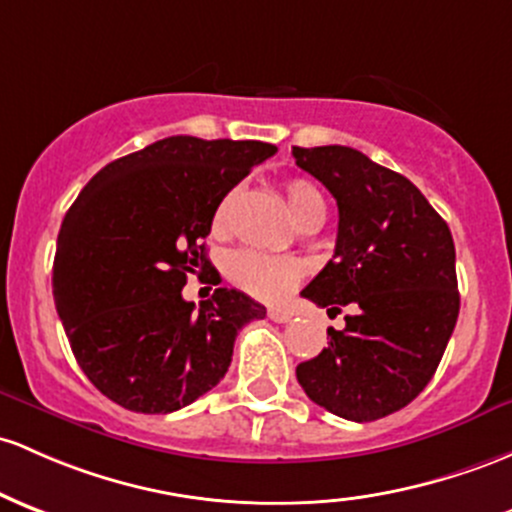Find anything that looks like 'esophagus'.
<instances>
[{
	"mask_svg": "<svg viewBox=\"0 0 512 512\" xmlns=\"http://www.w3.org/2000/svg\"><path fill=\"white\" fill-rule=\"evenodd\" d=\"M267 316L269 320H274V323H289L291 320V313L284 311V308H269Z\"/></svg>",
	"mask_w": 512,
	"mask_h": 512,
	"instance_id": "obj_1",
	"label": "esophagus"
}]
</instances>
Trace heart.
I'll return each instance as SVG.
<instances>
[{
  "label": "heart",
  "mask_w": 512,
  "mask_h": 512,
  "mask_svg": "<svg viewBox=\"0 0 512 512\" xmlns=\"http://www.w3.org/2000/svg\"><path fill=\"white\" fill-rule=\"evenodd\" d=\"M286 209L299 226H311V223H323L325 218V199L323 194L313 187L308 179L294 177L286 179L282 187ZM240 201V189H230L218 201L216 211L211 218V230L216 235L228 233L233 223L235 206ZM303 265L294 257L265 255L257 250H238L226 260V274L238 289L245 294L255 296L260 301H282L294 291V286L303 279Z\"/></svg>",
  "instance_id": "obj_1"
}]
</instances>
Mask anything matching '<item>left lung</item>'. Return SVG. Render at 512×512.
<instances>
[{
  "mask_svg": "<svg viewBox=\"0 0 512 512\" xmlns=\"http://www.w3.org/2000/svg\"><path fill=\"white\" fill-rule=\"evenodd\" d=\"M338 201L335 255L301 291L345 316L328 347L296 367L313 403L355 423L401 411L428 386L459 316L454 240L403 174L345 145L294 148Z\"/></svg>",
  "mask_w": 512,
  "mask_h": 512,
  "instance_id": "8db88e82",
  "label": "left lung"
}]
</instances>
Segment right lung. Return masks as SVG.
I'll list each match as a JSON object with an SVG mask.
<instances>
[{
	"label": "right lung",
	"instance_id": "1",
	"mask_svg": "<svg viewBox=\"0 0 512 512\" xmlns=\"http://www.w3.org/2000/svg\"><path fill=\"white\" fill-rule=\"evenodd\" d=\"M277 148L172 136L109 162L60 226L53 296L87 379L136 413H172L223 379L240 328L265 318L243 291L182 299L211 267L204 238L223 194Z\"/></svg>",
	"mask_w": 512,
	"mask_h": 512
}]
</instances>
